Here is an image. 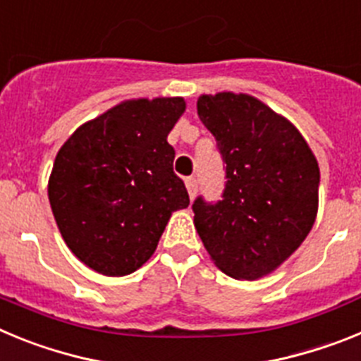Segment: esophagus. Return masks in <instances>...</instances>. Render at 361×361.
Returning <instances> with one entry per match:
<instances>
[{
	"mask_svg": "<svg viewBox=\"0 0 361 361\" xmlns=\"http://www.w3.org/2000/svg\"><path fill=\"white\" fill-rule=\"evenodd\" d=\"M184 183H186L188 193H190V197L193 199V197H195V193H197V178L195 177H188Z\"/></svg>",
	"mask_w": 361,
	"mask_h": 361,
	"instance_id": "1",
	"label": "esophagus"
}]
</instances>
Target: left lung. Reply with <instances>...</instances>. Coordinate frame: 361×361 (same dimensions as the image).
Returning a JSON list of instances; mask_svg holds the SVG:
<instances>
[{
    "mask_svg": "<svg viewBox=\"0 0 361 361\" xmlns=\"http://www.w3.org/2000/svg\"><path fill=\"white\" fill-rule=\"evenodd\" d=\"M197 114L226 162L222 200L193 204L195 229L220 271L258 280L305 240L318 213L320 168L295 124L250 94H204Z\"/></svg>",
    "mask_w": 361,
    "mask_h": 361,
    "instance_id": "obj_1",
    "label": "left lung"
}]
</instances>
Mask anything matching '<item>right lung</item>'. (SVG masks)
Wrapping results in <instances>:
<instances>
[{"mask_svg":"<svg viewBox=\"0 0 361 361\" xmlns=\"http://www.w3.org/2000/svg\"><path fill=\"white\" fill-rule=\"evenodd\" d=\"M183 97L128 99L86 121L59 148L49 200L63 240L104 276L137 271L157 250L171 213L188 208L168 133Z\"/></svg>","mask_w":361,"mask_h":361,"instance_id":"obj_1","label":"right lung"}]
</instances>
